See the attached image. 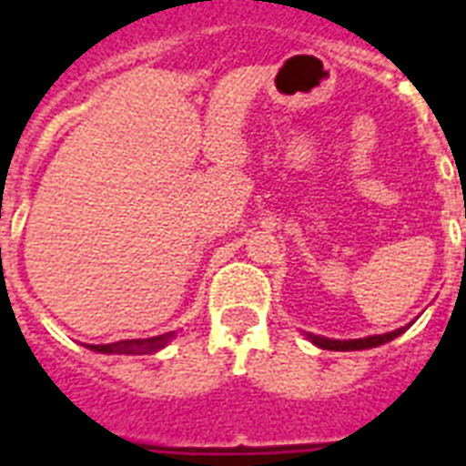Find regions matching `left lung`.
<instances>
[{
	"label": "left lung",
	"mask_w": 466,
	"mask_h": 466,
	"mask_svg": "<svg viewBox=\"0 0 466 466\" xmlns=\"http://www.w3.org/2000/svg\"><path fill=\"white\" fill-rule=\"evenodd\" d=\"M401 333H404V329L382 333V336H368V339H353V340H331V339H324V336H311L309 333V339L314 346L324 348V350H362V348L382 346V343L397 339V336H401Z\"/></svg>",
	"instance_id": "obj_1"
}]
</instances>
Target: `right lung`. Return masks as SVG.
Returning a JSON list of instances; mask_svg holds the SVG:
<instances>
[{
  "label": "right lung",
  "mask_w": 466,
  "mask_h": 466,
  "mask_svg": "<svg viewBox=\"0 0 466 466\" xmlns=\"http://www.w3.org/2000/svg\"><path fill=\"white\" fill-rule=\"evenodd\" d=\"M174 333H164V336H155V339H133V340H118V343H106V346H89L96 353H116V355H142L155 353L159 348L168 343Z\"/></svg>",
  "instance_id": "obj_1"
}]
</instances>
